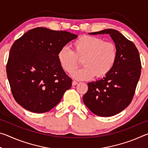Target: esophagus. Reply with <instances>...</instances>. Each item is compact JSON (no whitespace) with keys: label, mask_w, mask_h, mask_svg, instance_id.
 I'll return each instance as SVG.
<instances>
[{"label":"esophagus","mask_w":148,"mask_h":148,"mask_svg":"<svg viewBox=\"0 0 148 148\" xmlns=\"http://www.w3.org/2000/svg\"><path fill=\"white\" fill-rule=\"evenodd\" d=\"M72 86H76V85L77 84V82H76V81H73V82H72Z\"/></svg>","instance_id":"1"}]
</instances>
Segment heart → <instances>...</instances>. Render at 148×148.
I'll return each instance as SVG.
<instances>
[{
    "label": "heart",
    "mask_w": 148,
    "mask_h": 148,
    "mask_svg": "<svg viewBox=\"0 0 148 148\" xmlns=\"http://www.w3.org/2000/svg\"><path fill=\"white\" fill-rule=\"evenodd\" d=\"M57 57L64 71L71 73L78 66V59L82 60L83 68L74 71L72 77L77 80H87L102 77L113 68L117 58L115 44L104 42L99 37L83 36L73 43V51L68 47L59 50Z\"/></svg>",
    "instance_id": "heart-1"
}]
</instances>
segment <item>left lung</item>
<instances>
[{
	"mask_svg": "<svg viewBox=\"0 0 148 148\" xmlns=\"http://www.w3.org/2000/svg\"><path fill=\"white\" fill-rule=\"evenodd\" d=\"M104 34L111 36L117 47L116 62L103 78L87 84L88 91L83 101L95 115L110 117L119 114L131 103L141 74V62L135 45L116 30L89 33Z\"/></svg>",
	"mask_w": 148,
	"mask_h": 148,
	"instance_id": "obj_1",
	"label": "left lung"
}]
</instances>
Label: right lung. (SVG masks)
Listing matches in <instances>:
<instances>
[{
	"label": "right lung",
	"instance_id": "obj_1",
	"mask_svg": "<svg viewBox=\"0 0 148 148\" xmlns=\"http://www.w3.org/2000/svg\"><path fill=\"white\" fill-rule=\"evenodd\" d=\"M77 35L37 27L12 45L7 76L16 101L34 113L51 110L72 86V79L60 64L59 50Z\"/></svg>",
	"mask_w": 148,
	"mask_h": 148
}]
</instances>
